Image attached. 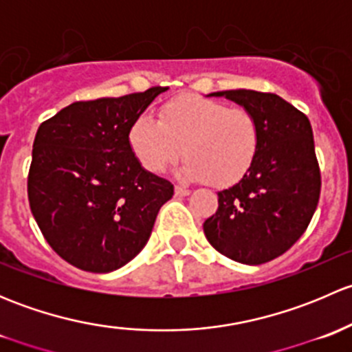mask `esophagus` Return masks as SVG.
<instances>
[{
	"label": "esophagus",
	"instance_id": "esophagus-1",
	"mask_svg": "<svg viewBox=\"0 0 352 352\" xmlns=\"http://www.w3.org/2000/svg\"><path fill=\"white\" fill-rule=\"evenodd\" d=\"M189 194H190V190H189V189H186V187L175 186V196H179V197H186V196H189Z\"/></svg>",
	"mask_w": 352,
	"mask_h": 352
}]
</instances>
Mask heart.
<instances>
[{"label": "heart", "mask_w": 352, "mask_h": 352, "mask_svg": "<svg viewBox=\"0 0 352 352\" xmlns=\"http://www.w3.org/2000/svg\"><path fill=\"white\" fill-rule=\"evenodd\" d=\"M261 127L250 110L202 97H179L160 109V119L141 116L129 129V146L151 173L187 156L179 175L226 187L254 163Z\"/></svg>", "instance_id": "1"}]
</instances>
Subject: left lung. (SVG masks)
I'll use <instances>...</instances> for the list:
<instances>
[{
    "mask_svg": "<svg viewBox=\"0 0 352 352\" xmlns=\"http://www.w3.org/2000/svg\"><path fill=\"white\" fill-rule=\"evenodd\" d=\"M261 127L254 163L218 192V211L202 225L208 242L232 261L258 265L285 254L307 230L320 197L314 133L305 113L274 94L225 90Z\"/></svg>",
    "mask_w": 352,
    "mask_h": 352,
    "instance_id": "1",
    "label": "left lung"
}]
</instances>
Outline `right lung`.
I'll list each match as a JSON object with an SVG mask.
<instances>
[{"label":"right lung","instance_id":"obj_1","mask_svg":"<svg viewBox=\"0 0 352 352\" xmlns=\"http://www.w3.org/2000/svg\"><path fill=\"white\" fill-rule=\"evenodd\" d=\"M165 90L74 102L37 129L28 202L44 239L74 267L105 274L133 261L172 199V184L129 146L133 122Z\"/></svg>","mask_w":352,"mask_h":352}]
</instances>
